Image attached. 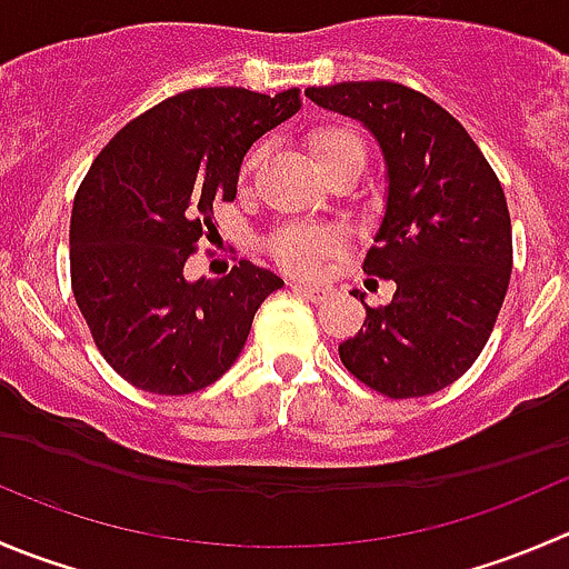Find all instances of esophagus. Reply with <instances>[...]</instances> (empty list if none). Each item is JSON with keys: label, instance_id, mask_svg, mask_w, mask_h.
<instances>
[{"label": "esophagus", "instance_id": "esophagus-1", "mask_svg": "<svg viewBox=\"0 0 569 569\" xmlns=\"http://www.w3.org/2000/svg\"><path fill=\"white\" fill-rule=\"evenodd\" d=\"M291 289L300 291L302 297H308V300H313V302L325 300V295H328V289H325V286H317V283H295Z\"/></svg>", "mask_w": 569, "mask_h": 569}]
</instances>
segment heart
<instances>
[{"instance_id": "heart-1", "label": "heart", "mask_w": 569, "mask_h": 569, "mask_svg": "<svg viewBox=\"0 0 569 569\" xmlns=\"http://www.w3.org/2000/svg\"><path fill=\"white\" fill-rule=\"evenodd\" d=\"M308 152H311L313 163H317L319 172L328 178L336 169L345 167H363L367 161V147H363V138L358 136L352 127L347 124H319L308 132ZM263 150L247 152L244 163H241V178H250L256 172V167L261 163ZM339 250V236L333 230L325 228H306V224H289V228L280 230L272 239V252L274 261L283 269L297 274H311L317 272L319 263L328 256Z\"/></svg>"}]
</instances>
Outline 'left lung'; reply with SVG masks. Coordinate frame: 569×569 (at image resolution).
<instances>
[{"mask_svg":"<svg viewBox=\"0 0 569 569\" xmlns=\"http://www.w3.org/2000/svg\"><path fill=\"white\" fill-rule=\"evenodd\" d=\"M306 93L363 121L389 169L363 272L397 289L389 306H367L361 330L339 345L341 363L391 400L442 391L481 356L509 289L503 186L461 121L413 88L367 80Z\"/></svg>","mask_w":569,"mask_h":569,"instance_id":"obj_1","label":"left lung"}]
</instances>
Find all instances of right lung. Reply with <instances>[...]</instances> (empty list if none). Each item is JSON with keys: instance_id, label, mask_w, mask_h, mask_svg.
<instances>
[{"instance_id": "add662e5", "label": "right lung", "mask_w": 569, "mask_h": 569, "mask_svg": "<svg viewBox=\"0 0 569 569\" xmlns=\"http://www.w3.org/2000/svg\"><path fill=\"white\" fill-rule=\"evenodd\" d=\"M300 110V91L191 88L127 121L77 189L71 291L104 361L136 389L191 395L239 358L283 280L252 261L186 280L213 206L236 200L256 138Z\"/></svg>"}]
</instances>
